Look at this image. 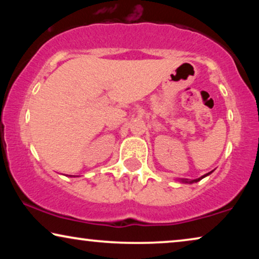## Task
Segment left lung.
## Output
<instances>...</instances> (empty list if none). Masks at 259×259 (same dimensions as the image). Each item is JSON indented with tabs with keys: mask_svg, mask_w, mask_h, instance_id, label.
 I'll return each mask as SVG.
<instances>
[{
	"mask_svg": "<svg viewBox=\"0 0 259 259\" xmlns=\"http://www.w3.org/2000/svg\"><path fill=\"white\" fill-rule=\"evenodd\" d=\"M211 173H212V171H211V172H208V173H206V175L201 176L200 178H198V179H193V180H191V179H180V182H182V183H185V184H193V183L199 182V180H201L203 178H205V177H207L208 175H211Z\"/></svg>",
	"mask_w": 259,
	"mask_h": 259,
	"instance_id": "left-lung-1",
	"label": "left lung"
}]
</instances>
